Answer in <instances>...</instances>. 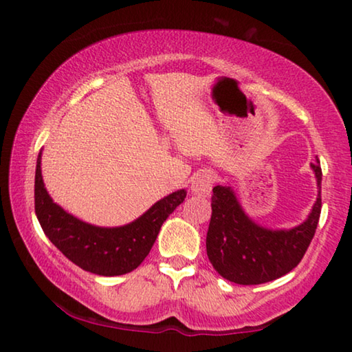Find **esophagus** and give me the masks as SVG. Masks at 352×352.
Segmentation results:
<instances>
[{
    "mask_svg": "<svg viewBox=\"0 0 352 352\" xmlns=\"http://www.w3.org/2000/svg\"><path fill=\"white\" fill-rule=\"evenodd\" d=\"M211 189H212L211 172L204 170L192 178L190 190H192L194 195H199V197H208V195L211 194Z\"/></svg>",
    "mask_w": 352,
    "mask_h": 352,
    "instance_id": "esophagus-1",
    "label": "esophagus"
}]
</instances>
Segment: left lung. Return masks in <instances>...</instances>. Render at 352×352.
<instances>
[{
  "mask_svg": "<svg viewBox=\"0 0 352 352\" xmlns=\"http://www.w3.org/2000/svg\"><path fill=\"white\" fill-rule=\"evenodd\" d=\"M318 195L305 222L290 230H270L248 217L231 186L217 184L211 197L206 253L220 276L242 285H256L284 276L300 264L317 230L321 212V168L311 163Z\"/></svg>",
  "mask_w": 352,
  "mask_h": 352,
  "instance_id": "1",
  "label": "left lung"
}]
</instances>
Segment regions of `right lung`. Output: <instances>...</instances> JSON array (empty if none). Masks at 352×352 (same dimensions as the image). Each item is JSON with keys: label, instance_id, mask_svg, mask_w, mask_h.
Returning <instances> with one entry per match:
<instances>
[{"label": "right lung", "instance_id": "obj_1", "mask_svg": "<svg viewBox=\"0 0 352 352\" xmlns=\"http://www.w3.org/2000/svg\"><path fill=\"white\" fill-rule=\"evenodd\" d=\"M180 189L158 200L133 222L122 226H96L83 222L54 204L41 177V152L35 169V214L54 245L85 272L100 276H119L135 270L151 252L160 228L169 214L183 204Z\"/></svg>", "mask_w": 352, "mask_h": 352}]
</instances>
